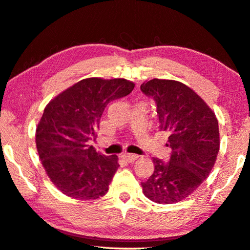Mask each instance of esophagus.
I'll return each instance as SVG.
<instances>
[{"instance_id":"1","label":"esophagus","mask_w":250,"mask_h":250,"mask_svg":"<svg viewBox=\"0 0 250 250\" xmlns=\"http://www.w3.org/2000/svg\"><path fill=\"white\" fill-rule=\"evenodd\" d=\"M121 157H122V160H125V162L133 163L134 161L138 160L139 155H137V154H129V153H126V154H124V155H122Z\"/></svg>"}]
</instances>
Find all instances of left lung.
I'll return each instance as SVG.
<instances>
[{
  "instance_id": "obj_1",
  "label": "left lung",
  "mask_w": 250,
  "mask_h": 250,
  "mask_svg": "<svg viewBox=\"0 0 250 250\" xmlns=\"http://www.w3.org/2000/svg\"><path fill=\"white\" fill-rule=\"evenodd\" d=\"M141 90L156 104L160 129L169 133V162L153 157L154 172L142 183L144 196L170 204L190 196L208 178L220 149L219 122L207 103L187 85L153 79Z\"/></svg>"
}]
</instances>
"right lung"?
<instances>
[{"label": "right lung", "mask_w": 250, "mask_h": 250, "mask_svg": "<svg viewBox=\"0 0 250 250\" xmlns=\"http://www.w3.org/2000/svg\"><path fill=\"white\" fill-rule=\"evenodd\" d=\"M125 79H84L49 102L36 128V146L50 180L62 193L94 200L109 189L119 167L117 155H102L88 141L96 138L106 106L132 92Z\"/></svg>", "instance_id": "1"}]
</instances>
